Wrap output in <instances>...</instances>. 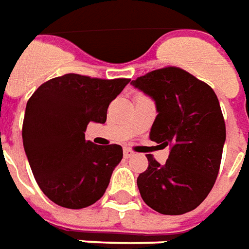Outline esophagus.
<instances>
[{
	"label": "esophagus",
	"mask_w": 249,
	"mask_h": 249,
	"mask_svg": "<svg viewBox=\"0 0 249 249\" xmlns=\"http://www.w3.org/2000/svg\"><path fill=\"white\" fill-rule=\"evenodd\" d=\"M133 151H130L129 148H124V156L125 158H130V156H133Z\"/></svg>",
	"instance_id": "obj_1"
}]
</instances>
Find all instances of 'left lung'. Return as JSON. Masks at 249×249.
<instances>
[{"mask_svg":"<svg viewBox=\"0 0 249 249\" xmlns=\"http://www.w3.org/2000/svg\"><path fill=\"white\" fill-rule=\"evenodd\" d=\"M155 101L158 116L149 137L170 147L166 164L147 155L137 178L142 201L161 214H185L214 185L225 142V123L209 85L178 67L151 71L130 82Z\"/></svg>","mask_w":249,"mask_h":249,"instance_id":"obj_1","label":"left lung"}]
</instances>
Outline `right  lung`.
<instances>
[{
    "label": "right lung",
    "instance_id": "obj_1",
    "mask_svg": "<svg viewBox=\"0 0 249 249\" xmlns=\"http://www.w3.org/2000/svg\"><path fill=\"white\" fill-rule=\"evenodd\" d=\"M128 83L66 74L43 83L29 98L22 144L37 185L52 202L82 209L107 191L123 148L86 142L85 132L89 123L107 121L110 102Z\"/></svg>",
    "mask_w": 249,
    "mask_h": 249
}]
</instances>
